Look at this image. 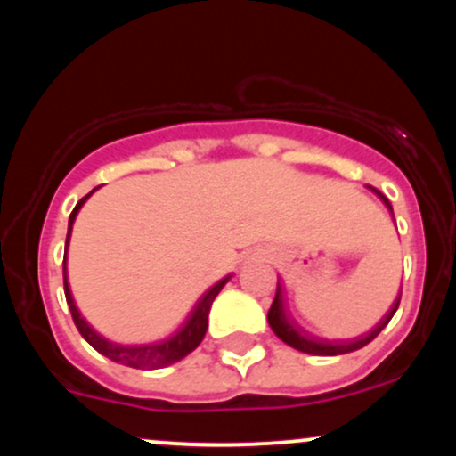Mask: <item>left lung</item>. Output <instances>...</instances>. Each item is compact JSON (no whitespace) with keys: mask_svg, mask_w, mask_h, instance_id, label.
I'll list each match as a JSON object with an SVG mask.
<instances>
[{"mask_svg":"<svg viewBox=\"0 0 456 456\" xmlns=\"http://www.w3.org/2000/svg\"><path fill=\"white\" fill-rule=\"evenodd\" d=\"M369 188L381 199V201L386 203V208H388L390 214H392V206H390L388 199L381 195L378 188H373V186H369ZM392 218H395V214H392ZM399 302H401V291H399V296H396V300L392 302L390 311L386 313V315L378 322V326L370 328L369 332L360 334V337H355V338H332V341H330V338L313 337L311 332H306L305 328L297 326L294 319L287 315L285 297H282V285H281V279H279V282H276L274 302H272V306L268 311V323H270L272 332H274L282 343H287L289 347L297 349V352L311 354V355H341V354L355 352V349H362L364 345H369L370 341H373V338L378 337L381 330L388 326L392 315H395L396 308H399Z\"/></svg>","mask_w":456,"mask_h":456,"instance_id":"left-lung-1","label":"left lung"}]
</instances>
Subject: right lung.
I'll use <instances>...</instances> for the list:
<instances>
[{"label": "right lung", "instance_id": "obj_1", "mask_svg": "<svg viewBox=\"0 0 456 456\" xmlns=\"http://www.w3.org/2000/svg\"><path fill=\"white\" fill-rule=\"evenodd\" d=\"M98 191V188H94ZM94 191L90 195H86L81 201L77 203L75 210H72L70 218H68V235H66V250H64V294H66V302L70 306L72 319H75V326L81 337L86 338L87 343L96 349L98 354L107 355L109 360L113 362L124 364V366H133V369H162V366H169L174 362H180L182 358H186L192 349H197V345L203 341L208 330V315H210V308L214 297L221 294V289L227 285V281L232 279V274H227L224 279L218 282H214L210 289L206 291L201 297L197 300V305L192 306V311L188 313V317L184 319L180 328L175 330L174 334H169L162 341H154V343H141V345H122V343H113L109 338H104L102 334H98L90 323L86 322V317L78 313V308L75 305V297H72L70 285H68V268H66V255H68V242H70V233H72V224H75V218L78 210L83 208V203L87 201L94 195Z\"/></svg>", "mask_w": 456, "mask_h": 456}]
</instances>
